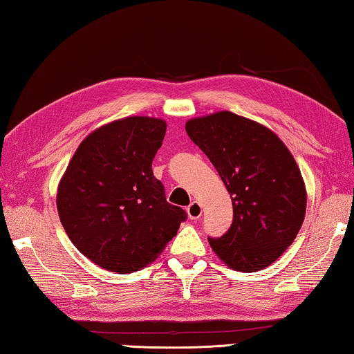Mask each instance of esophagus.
I'll list each match as a JSON object with an SVG mask.
<instances>
[{
    "label": "esophagus",
    "mask_w": 354,
    "mask_h": 354,
    "mask_svg": "<svg viewBox=\"0 0 354 354\" xmlns=\"http://www.w3.org/2000/svg\"><path fill=\"white\" fill-rule=\"evenodd\" d=\"M187 213L191 221H197L202 216V205L199 202H191L187 207Z\"/></svg>",
    "instance_id": "34e87169"
}]
</instances>
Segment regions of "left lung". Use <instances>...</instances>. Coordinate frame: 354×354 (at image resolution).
Here are the masks:
<instances>
[{
  "instance_id": "8db88e82",
  "label": "left lung",
  "mask_w": 354,
  "mask_h": 354,
  "mask_svg": "<svg viewBox=\"0 0 354 354\" xmlns=\"http://www.w3.org/2000/svg\"><path fill=\"white\" fill-rule=\"evenodd\" d=\"M187 133L212 161L232 197L233 222L208 238L228 268H268L294 243L306 213V188L284 142L249 118L218 111L187 122Z\"/></svg>"
}]
</instances>
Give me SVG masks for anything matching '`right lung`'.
Listing matches in <instances>:
<instances>
[{"label": "right lung", "instance_id": "right-lung-1", "mask_svg": "<svg viewBox=\"0 0 354 354\" xmlns=\"http://www.w3.org/2000/svg\"><path fill=\"white\" fill-rule=\"evenodd\" d=\"M166 122L127 116L80 142L57 188V212L68 238L99 268L130 274L146 268L187 219L165 197L152 172Z\"/></svg>", "mask_w": 354, "mask_h": 354}]
</instances>
